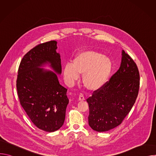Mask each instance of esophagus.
<instances>
[{
	"label": "esophagus",
	"instance_id": "esophagus-1",
	"mask_svg": "<svg viewBox=\"0 0 156 156\" xmlns=\"http://www.w3.org/2000/svg\"><path fill=\"white\" fill-rule=\"evenodd\" d=\"M78 100L80 101H83L85 100V98H84V96L83 94H80L79 95V98H78Z\"/></svg>",
	"mask_w": 156,
	"mask_h": 156
}]
</instances>
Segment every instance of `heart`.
<instances>
[{"instance_id":"b5f03b06","label":"heart","mask_w":156,"mask_h":156,"mask_svg":"<svg viewBox=\"0 0 156 156\" xmlns=\"http://www.w3.org/2000/svg\"><path fill=\"white\" fill-rule=\"evenodd\" d=\"M113 70V62L99 52L82 50L73 58L72 64L63 67V76L68 84H72L82 75L81 82L87 90L94 91L104 87Z\"/></svg>"}]
</instances>
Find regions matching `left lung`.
Listing matches in <instances>:
<instances>
[{"label":"left lung","mask_w":156,"mask_h":156,"mask_svg":"<svg viewBox=\"0 0 156 156\" xmlns=\"http://www.w3.org/2000/svg\"><path fill=\"white\" fill-rule=\"evenodd\" d=\"M121 65L105 85L86 99L90 127L98 132L107 131L120 125L138 97L140 73L131 57L123 50Z\"/></svg>","instance_id":"left-lung-1"}]
</instances>
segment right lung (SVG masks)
<instances>
[{
  "mask_svg": "<svg viewBox=\"0 0 156 156\" xmlns=\"http://www.w3.org/2000/svg\"><path fill=\"white\" fill-rule=\"evenodd\" d=\"M57 43H42L27 52L20 62L16 80L20 104L34 125L48 132L62 127L69 102L67 90L60 84L56 74L62 73ZM46 63L56 74L39 68Z\"/></svg>",
  "mask_w": 156,
  "mask_h": 156,
  "instance_id": "obj_1",
  "label": "right lung"
}]
</instances>
